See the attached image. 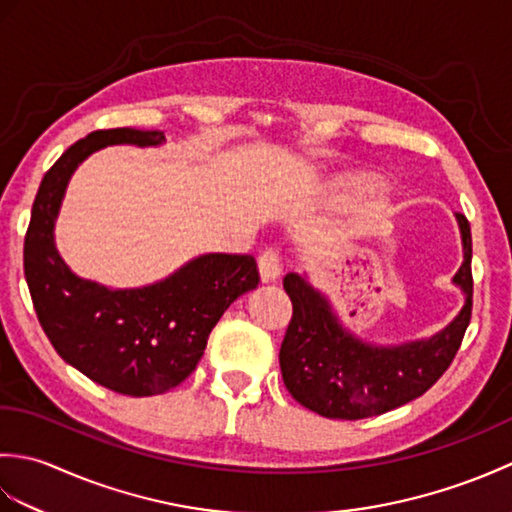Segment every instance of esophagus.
Returning <instances> with one entry per match:
<instances>
[{
  "mask_svg": "<svg viewBox=\"0 0 512 512\" xmlns=\"http://www.w3.org/2000/svg\"><path fill=\"white\" fill-rule=\"evenodd\" d=\"M281 273V255L277 248H266L262 255H259V275L264 281H275Z\"/></svg>",
  "mask_w": 512,
  "mask_h": 512,
  "instance_id": "34e87169",
  "label": "esophagus"
}]
</instances>
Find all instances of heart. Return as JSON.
<instances>
[{"label":"heart","instance_id":"obj_1","mask_svg":"<svg viewBox=\"0 0 512 512\" xmlns=\"http://www.w3.org/2000/svg\"><path fill=\"white\" fill-rule=\"evenodd\" d=\"M376 191H378L376 184L374 182H367V180H356V182H350L345 187V193L350 195V198H358V200L372 198Z\"/></svg>","mask_w":512,"mask_h":512}]
</instances>
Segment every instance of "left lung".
Masks as SVG:
<instances>
[{
    "mask_svg": "<svg viewBox=\"0 0 512 512\" xmlns=\"http://www.w3.org/2000/svg\"><path fill=\"white\" fill-rule=\"evenodd\" d=\"M455 217L464 262L453 284L462 288L466 301L458 317L431 339L396 347L363 343L343 328L330 301L306 277H284L292 319L279 350V365L292 398L323 418L361 420L407 405L438 383L460 350L473 308L471 224L462 213Z\"/></svg>",
    "mask_w": 512,
    "mask_h": 512,
    "instance_id": "left-lung-1",
    "label": "left lung"
}]
</instances>
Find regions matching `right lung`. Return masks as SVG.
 I'll use <instances>...</instances> for the list:
<instances>
[{
	"mask_svg": "<svg viewBox=\"0 0 512 512\" xmlns=\"http://www.w3.org/2000/svg\"><path fill=\"white\" fill-rule=\"evenodd\" d=\"M160 143L162 132L132 127L76 140L43 176L24 242V275L52 347L94 383L125 396L178 387L200 363L224 310L259 284L253 255H200L158 284L132 290L79 279L65 266L52 231L74 169L107 145Z\"/></svg>",
	"mask_w": 512,
	"mask_h": 512,
	"instance_id": "add662e5",
	"label": "right lung"
}]
</instances>
